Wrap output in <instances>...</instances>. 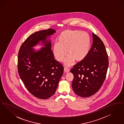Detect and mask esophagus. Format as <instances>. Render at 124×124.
Returning <instances> with one entry per match:
<instances>
[{
  "mask_svg": "<svg viewBox=\"0 0 124 124\" xmlns=\"http://www.w3.org/2000/svg\"><path fill=\"white\" fill-rule=\"evenodd\" d=\"M64 71H65V72H68L70 71V69H69L68 68L65 67L64 68Z\"/></svg>",
  "mask_w": 124,
  "mask_h": 124,
  "instance_id": "1",
  "label": "esophagus"
}]
</instances>
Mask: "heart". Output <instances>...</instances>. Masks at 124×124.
<instances>
[{"label":"heart","instance_id":"b5f03b06","mask_svg":"<svg viewBox=\"0 0 124 124\" xmlns=\"http://www.w3.org/2000/svg\"><path fill=\"white\" fill-rule=\"evenodd\" d=\"M58 41L53 46V54L58 61L63 62L66 56V50L67 65H72L73 60L79 62L85 59L89 53L91 43L88 33L78 30L63 31L59 36Z\"/></svg>","mask_w":124,"mask_h":124}]
</instances>
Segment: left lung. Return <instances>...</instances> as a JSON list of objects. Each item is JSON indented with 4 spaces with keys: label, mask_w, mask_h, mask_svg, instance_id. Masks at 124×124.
Wrapping results in <instances>:
<instances>
[{
    "label": "left lung",
    "mask_w": 124,
    "mask_h": 124,
    "mask_svg": "<svg viewBox=\"0 0 124 124\" xmlns=\"http://www.w3.org/2000/svg\"><path fill=\"white\" fill-rule=\"evenodd\" d=\"M93 44L87 57L73 65L71 72L74 75L72 87L76 94L87 98L96 93L106 78L109 59L104 43L93 33Z\"/></svg>",
    "instance_id": "left-lung-1"
}]
</instances>
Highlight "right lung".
Returning a JSON list of instances; mask_svg holds the SVG:
<instances>
[{
    "label": "right lung",
    "mask_w": 124,
    "mask_h": 124,
    "mask_svg": "<svg viewBox=\"0 0 124 124\" xmlns=\"http://www.w3.org/2000/svg\"><path fill=\"white\" fill-rule=\"evenodd\" d=\"M55 32L49 28L32 33L21 45L18 53L19 77L30 93L39 99H47L55 93L63 74V66L54 59L51 41L46 40L47 36ZM41 40L45 47L34 52L31 47Z\"/></svg>",
    "instance_id": "obj_1"
}]
</instances>
